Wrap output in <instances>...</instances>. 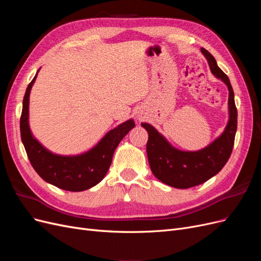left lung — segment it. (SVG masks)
<instances>
[{"mask_svg":"<svg viewBox=\"0 0 261 261\" xmlns=\"http://www.w3.org/2000/svg\"><path fill=\"white\" fill-rule=\"evenodd\" d=\"M201 53L208 61L211 73L222 81L228 89V122L223 133L207 147L197 151H183L173 147L152 125L141 123L149 136L147 155L150 169L162 183L175 188L200 185L218 174L232 153L238 128V110L230 80L206 49L201 48Z\"/></svg>","mask_w":261,"mask_h":261,"instance_id":"obj_1","label":"left lung"}]
</instances>
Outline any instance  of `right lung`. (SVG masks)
I'll use <instances>...</instances> for the list:
<instances>
[{
  "label": "right lung",
  "instance_id": "1",
  "mask_svg": "<svg viewBox=\"0 0 261 261\" xmlns=\"http://www.w3.org/2000/svg\"><path fill=\"white\" fill-rule=\"evenodd\" d=\"M38 72L26 89L20 116V136L28 159L39 176L48 183L64 191H86L100 183L106 176L116 147L135 127V122L130 118L120 124L107 133L89 151L82 154L61 155L51 152L34 137L29 127V96Z\"/></svg>",
  "mask_w": 261,
  "mask_h": 261
}]
</instances>
